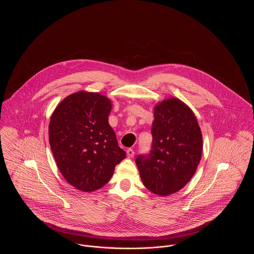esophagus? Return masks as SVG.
Listing matches in <instances>:
<instances>
[{
	"label": "esophagus",
	"instance_id": "34e87169",
	"mask_svg": "<svg viewBox=\"0 0 254 254\" xmlns=\"http://www.w3.org/2000/svg\"><path fill=\"white\" fill-rule=\"evenodd\" d=\"M126 152H127V156H128L129 158H131V157H133V156L135 155V151H134L132 148H128Z\"/></svg>",
	"mask_w": 254,
	"mask_h": 254
}]
</instances>
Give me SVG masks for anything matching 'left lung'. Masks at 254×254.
Returning a JSON list of instances; mask_svg holds the SVG:
<instances>
[{
  "label": "left lung",
  "instance_id": "8db88e82",
  "mask_svg": "<svg viewBox=\"0 0 254 254\" xmlns=\"http://www.w3.org/2000/svg\"><path fill=\"white\" fill-rule=\"evenodd\" d=\"M150 152L135 162L145 188L166 196L191 179L202 152V135L195 115L176 98L163 100L153 110Z\"/></svg>",
  "mask_w": 254,
  "mask_h": 254
}]
</instances>
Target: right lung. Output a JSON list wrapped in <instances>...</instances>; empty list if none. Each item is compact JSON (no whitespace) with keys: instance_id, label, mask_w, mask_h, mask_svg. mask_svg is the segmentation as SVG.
<instances>
[{"instance_id":"right-lung-1","label":"right lung","mask_w":254,"mask_h":254,"mask_svg":"<svg viewBox=\"0 0 254 254\" xmlns=\"http://www.w3.org/2000/svg\"><path fill=\"white\" fill-rule=\"evenodd\" d=\"M111 108L106 96L80 91L63 100L51 116L49 141L58 168L82 191L104 187L126 156L109 125Z\"/></svg>"}]
</instances>
